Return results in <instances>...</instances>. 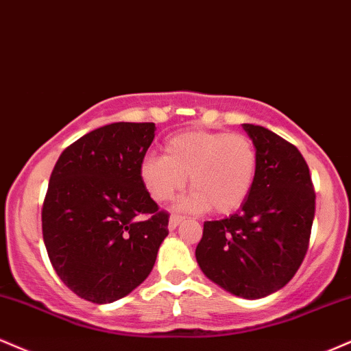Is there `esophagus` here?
I'll return each instance as SVG.
<instances>
[{
    "instance_id": "obj_1",
    "label": "esophagus",
    "mask_w": 351,
    "mask_h": 351,
    "mask_svg": "<svg viewBox=\"0 0 351 351\" xmlns=\"http://www.w3.org/2000/svg\"><path fill=\"white\" fill-rule=\"evenodd\" d=\"M182 220H184L182 215H172L169 218V230H176Z\"/></svg>"
}]
</instances>
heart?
I'll return each instance as SVG.
<instances>
[{"mask_svg": "<svg viewBox=\"0 0 351 351\" xmlns=\"http://www.w3.org/2000/svg\"><path fill=\"white\" fill-rule=\"evenodd\" d=\"M258 169L248 136L225 131H185L164 143V156H144L139 177L156 202H169L191 184L184 207L226 215L248 199Z\"/></svg>", "mask_w": 351, "mask_h": 351, "instance_id": "obj_1", "label": "heart"}]
</instances>
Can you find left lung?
Returning <instances> with one entry per match:
<instances>
[{
	"mask_svg": "<svg viewBox=\"0 0 351 351\" xmlns=\"http://www.w3.org/2000/svg\"><path fill=\"white\" fill-rule=\"evenodd\" d=\"M258 169L241 208L205 221L195 258L210 281L245 299L286 286L308 250L315 192L306 159L294 144L263 126L243 125Z\"/></svg>",
	"mask_w": 351,
	"mask_h": 351,
	"instance_id": "obj_1",
	"label": "left lung"
}]
</instances>
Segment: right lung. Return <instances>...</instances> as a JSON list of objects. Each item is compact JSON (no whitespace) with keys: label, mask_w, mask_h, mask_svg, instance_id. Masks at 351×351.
I'll list each match as a JSON object with an SVG mask.
<instances>
[{"label":"right lung","mask_w":351,"mask_h":351,"mask_svg":"<svg viewBox=\"0 0 351 351\" xmlns=\"http://www.w3.org/2000/svg\"><path fill=\"white\" fill-rule=\"evenodd\" d=\"M154 123H111L65 147L43 205V237L53 269L78 298L108 304L149 276L169 213L139 177Z\"/></svg>","instance_id":"add662e5"}]
</instances>
